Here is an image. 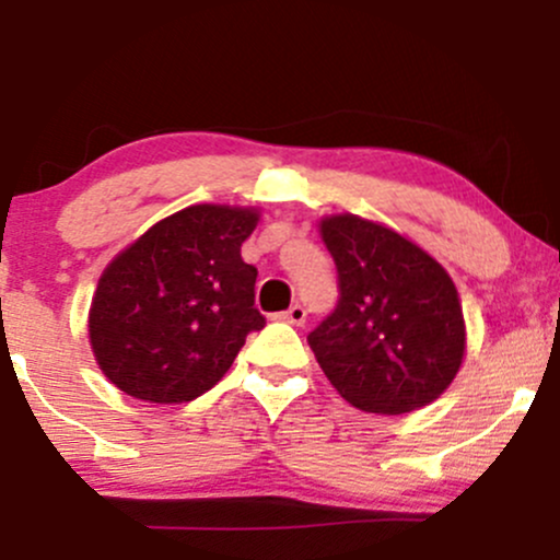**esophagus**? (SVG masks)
Instances as JSON below:
<instances>
[{
	"label": "esophagus",
	"instance_id": "1",
	"mask_svg": "<svg viewBox=\"0 0 560 560\" xmlns=\"http://www.w3.org/2000/svg\"><path fill=\"white\" fill-rule=\"evenodd\" d=\"M279 318L287 320V324H292V326H302V324H305L307 313H305V307H302V305H292L289 311L281 313Z\"/></svg>",
	"mask_w": 560,
	"mask_h": 560
}]
</instances>
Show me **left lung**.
I'll use <instances>...</instances> for the list:
<instances>
[{"label":"left lung","instance_id":"left-lung-1","mask_svg":"<svg viewBox=\"0 0 560 560\" xmlns=\"http://www.w3.org/2000/svg\"><path fill=\"white\" fill-rule=\"evenodd\" d=\"M337 262L339 302L307 334L331 387L365 413L400 416L434 402L466 355L458 289L427 249L369 218H320Z\"/></svg>","mask_w":560,"mask_h":560}]
</instances>
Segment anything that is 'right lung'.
I'll return each instance as SVG.
<instances>
[{"label": "right lung", "instance_id": "add662e5", "mask_svg": "<svg viewBox=\"0 0 560 560\" xmlns=\"http://www.w3.org/2000/svg\"><path fill=\"white\" fill-rule=\"evenodd\" d=\"M258 208L191 205L120 249L100 276L89 307L94 361L126 395L189 402L221 382L249 331L258 268L242 242Z\"/></svg>", "mask_w": 560, "mask_h": 560}]
</instances>
